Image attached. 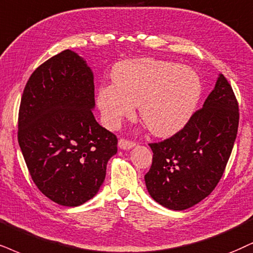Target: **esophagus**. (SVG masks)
Listing matches in <instances>:
<instances>
[{
  "label": "esophagus",
  "instance_id": "1",
  "mask_svg": "<svg viewBox=\"0 0 253 253\" xmlns=\"http://www.w3.org/2000/svg\"><path fill=\"white\" fill-rule=\"evenodd\" d=\"M135 145H136L135 142L126 141V139L124 138H121L120 141H118V148L122 149V150H130V149H132Z\"/></svg>",
  "mask_w": 253,
  "mask_h": 253
}]
</instances>
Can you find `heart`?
Instances as JSON below:
<instances>
[{
	"label": "heart",
	"instance_id": "b5f03b06",
	"mask_svg": "<svg viewBox=\"0 0 253 253\" xmlns=\"http://www.w3.org/2000/svg\"><path fill=\"white\" fill-rule=\"evenodd\" d=\"M112 82L101 88L97 97L104 126L114 129L139 107L145 126L163 138L189 123L203 93L201 77L191 68L151 58L118 63Z\"/></svg>",
	"mask_w": 253,
	"mask_h": 253
}]
</instances>
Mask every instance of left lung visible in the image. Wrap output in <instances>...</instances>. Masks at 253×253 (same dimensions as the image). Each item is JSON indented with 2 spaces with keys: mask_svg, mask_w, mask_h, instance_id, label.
Segmentation results:
<instances>
[{
  "mask_svg": "<svg viewBox=\"0 0 253 253\" xmlns=\"http://www.w3.org/2000/svg\"><path fill=\"white\" fill-rule=\"evenodd\" d=\"M238 103L219 74L203 108L170 138L151 143L144 176L149 195L162 207L182 211L208 197L222 178L238 131Z\"/></svg>",
  "mask_w": 253,
  "mask_h": 253,
  "instance_id": "1",
  "label": "left lung"
}]
</instances>
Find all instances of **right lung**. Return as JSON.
I'll return each instance as SVG.
<instances>
[{
	"mask_svg": "<svg viewBox=\"0 0 253 253\" xmlns=\"http://www.w3.org/2000/svg\"><path fill=\"white\" fill-rule=\"evenodd\" d=\"M93 74L73 50L31 74L18 112V144L34 183L63 207L91 199L104 182L117 138L93 117Z\"/></svg>",
	"mask_w": 253,
	"mask_h": 253,
	"instance_id": "add662e5",
	"label": "right lung"
}]
</instances>
